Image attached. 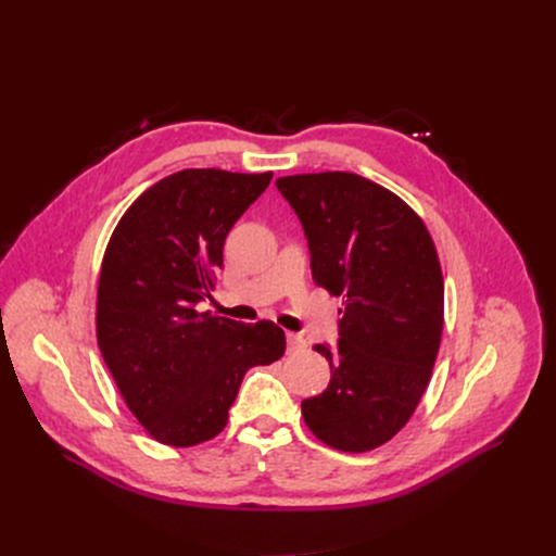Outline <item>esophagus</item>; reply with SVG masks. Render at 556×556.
Returning a JSON list of instances; mask_svg holds the SVG:
<instances>
[{
	"instance_id": "34e87169",
	"label": "esophagus",
	"mask_w": 556,
	"mask_h": 556,
	"mask_svg": "<svg viewBox=\"0 0 556 556\" xmlns=\"http://www.w3.org/2000/svg\"><path fill=\"white\" fill-rule=\"evenodd\" d=\"M286 340H288L290 354H298V352H302V349H306V340L300 333H286Z\"/></svg>"
}]
</instances>
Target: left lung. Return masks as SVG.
Wrapping results in <instances>:
<instances>
[{
  "instance_id": "1",
  "label": "left lung",
  "mask_w": 556,
  "mask_h": 556,
  "mask_svg": "<svg viewBox=\"0 0 556 556\" xmlns=\"http://www.w3.org/2000/svg\"><path fill=\"white\" fill-rule=\"evenodd\" d=\"M317 286L342 298L338 344H315L329 388L302 401L319 442L365 453L390 442L428 388L444 327V279L424 220L356 173L288 175Z\"/></svg>"
}]
</instances>
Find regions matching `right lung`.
Here are the masks:
<instances>
[{"label":"right lung","instance_id":"obj_1","mask_svg":"<svg viewBox=\"0 0 556 556\" xmlns=\"http://www.w3.org/2000/svg\"><path fill=\"white\" fill-rule=\"evenodd\" d=\"M273 173L185 168L146 189L108 243L97 295L101 356L130 413L166 446L225 428L250 367L283 356L286 336L261 319L200 313L223 245Z\"/></svg>","mask_w":556,"mask_h":556}]
</instances>
